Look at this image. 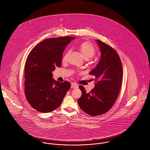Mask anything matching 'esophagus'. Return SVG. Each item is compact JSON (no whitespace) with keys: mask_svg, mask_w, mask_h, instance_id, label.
<instances>
[{"mask_svg":"<svg viewBox=\"0 0 150 150\" xmlns=\"http://www.w3.org/2000/svg\"><path fill=\"white\" fill-rule=\"evenodd\" d=\"M78 88V85L77 84H76L75 83H71V88L75 89V88Z\"/></svg>","mask_w":150,"mask_h":150,"instance_id":"obj_1","label":"esophagus"}]
</instances>
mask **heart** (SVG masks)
<instances>
[{
    "label": "heart",
    "mask_w": 150,
    "mask_h": 150,
    "mask_svg": "<svg viewBox=\"0 0 150 150\" xmlns=\"http://www.w3.org/2000/svg\"><path fill=\"white\" fill-rule=\"evenodd\" d=\"M78 50L81 52L83 58L85 60H88L92 58L96 53V49L93 45L89 42H83L78 46ZM70 51H68L62 58L63 61H65L67 58L69 54Z\"/></svg>",
    "instance_id": "heart-1"
}]
</instances>
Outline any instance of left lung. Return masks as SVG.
<instances>
[{
	"label": "left lung",
	"instance_id": "1",
	"mask_svg": "<svg viewBox=\"0 0 150 150\" xmlns=\"http://www.w3.org/2000/svg\"><path fill=\"white\" fill-rule=\"evenodd\" d=\"M100 49V59L89 74L95 76V87L90 92L82 85L81 97L78 103L87 114L96 116L108 112L113 106L122 85L123 67L120 58L112 47L97 40Z\"/></svg>",
	"mask_w": 150,
	"mask_h": 150
}]
</instances>
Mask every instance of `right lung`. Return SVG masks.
I'll use <instances>...</instances> for the list:
<instances>
[{"instance_id": "1", "label": "right lung", "mask_w": 150, "mask_h": 150, "mask_svg": "<svg viewBox=\"0 0 150 150\" xmlns=\"http://www.w3.org/2000/svg\"><path fill=\"white\" fill-rule=\"evenodd\" d=\"M75 37L47 38L37 44L29 53L24 67L26 99L36 110L48 113L57 109L71 87L69 82L52 78L55 67H61L62 53Z\"/></svg>"}]
</instances>
